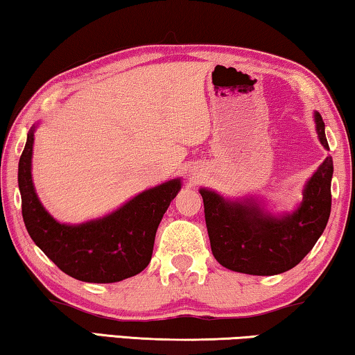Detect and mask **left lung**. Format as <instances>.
I'll return each instance as SVG.
<instances>
[{"label": "left lung", "mask_w": 355, "mask_h": 355, "mask_svg": "<svg viewBox=\"0 0 355 355\" xmlns=\"http://www.w3.org/2000/svg\"><path fill=\"white\" fill-rule=\"evenodd\" d=\"M314 116L319 141L329 150L322 117L319 112ZM331 176L334 160L327 157L304 187L300 208L284 217L266 214L254 201L232 203L201 189L205 220L216 260L232 271L257 276L279 275L298 265L318 243L329 222Z\"/></svg>", "instance_id": "1"}]
</instances>
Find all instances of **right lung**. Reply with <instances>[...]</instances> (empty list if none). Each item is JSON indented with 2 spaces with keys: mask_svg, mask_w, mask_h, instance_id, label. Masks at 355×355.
Returning a JSON list of instances; mask_svg holds the SVG:
<instances>
[{
  "mask_svg": "<svg viewBox=\"0 0 355 355\" xmlns=\"http://www.w3.org/2000/svg\"><path fill=\"white\" fill-rule=\"evenodd\" d=\"M33 130L19 162L21 216L36 246L60 270L84 282H117L149 265L155 233L181 181L157 185L103 219L64 225L42 208L31 181Z\"/></svg>",
  "mask_w": 355,
  "mask_h": 355,
  "instance_id": "add662e5",
  "label": "right lung"
}]
</instances>
